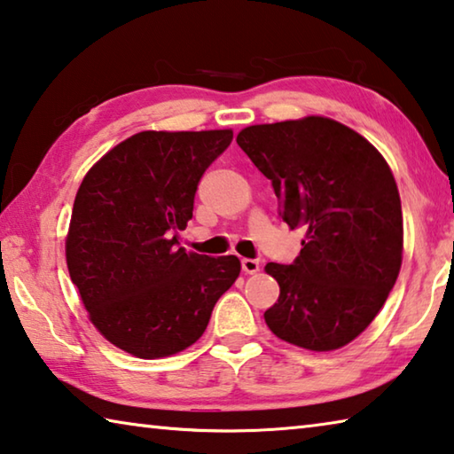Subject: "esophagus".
<instances>
[{
    "label": "esophagus",
    "mask_w": 454,
    "mask_h": 454,
    "mask_svg": "<svg viewBox=\"0 0 454 454\" xmlns=\"http://www.w3.org/2000/svg\"><path fill=\"white\" fill-rule=\"evenodd\" d=\"M242 270L244 274H256L260 270V262L254 258H242Z\"/></svg>",
    "instance_id": "34e87169"
}]
</instances>
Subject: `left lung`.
Instances as JSON below:
<instances>
[{
    "instance_id": "obj_1",
    "label": "left lung",
    "mask_w": 454,
    "mask_h": 454,
    "mask_svg": "<svg viewBox=\"0 0 454 454\" xmlns=\"http://www.w3.org/2000/svg\"><path fill=\"white\" fill-rule=\"evenodd\" d=\"M236 142L272 182L278 216L306 232L294 262L266 264L280 286L268 328L309 350L344 347L374 320L401 270L393 172L355 129L320 116L244 128Z\"/></svg>"
}]
</instances>
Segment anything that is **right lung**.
Segmentation results:
<instances>
[{
  "mask_svg": "<svg viewBox=\"0 0 454 454\" xmlns=\"http://www.w3.org/2000/svg\"><path fill=\"white\" fill-rule=\"evenodd\" d=\"M230 142L232 129L140 132L107 152L75 194L67 270L94 326L129 355L194 344L240 274L236 256L178 246L198 182Z\"/></svg>",
  "mask_w": 454,
  "mask_h": 454,
  "instance_id": "1",
  "label": "right lung"
}]
</instances>
